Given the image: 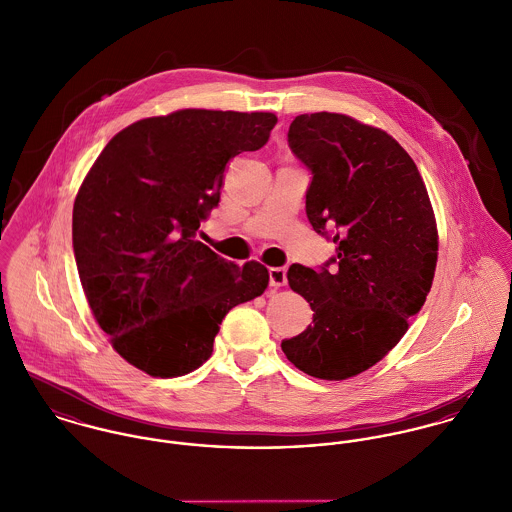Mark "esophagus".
<instances>
[{
	"label": "esophagus",
	"mask_w": 512,
	"mask_h": 512,
	"mask_svg": "<svg viewBox=\"0 0 512 512\" xmlns=\"http://www.w3.org/2000/svg\"><path fill=\"white\" fill-rule=\"evenodd\" d=\"M268 274H270V286H274V288L286 286V282H288V270L286 268H270Z\"/></svg>",
	"instance_id": "obj_1"
}]
</instances>
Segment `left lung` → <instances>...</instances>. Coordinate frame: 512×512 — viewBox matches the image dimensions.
Returning a JSON list of instances; mask_svg holds the SVG:
<instances>
[{
    "instance_id": "left-lung-1",
    "label": "left lung",
    "mask_w": 512,
    "mask_h": 512,
    "mask_svg": "<svg viewBox=\"0 0 512 512\" xmlns=\"http://www.w3.org/2000/svg\"><path fill=\"white\" fill-rule=\"evenodd\" d=\"M288 144L311 171L307 219L335 256L319 270L290 266L313 323L282 351L309 376L345 380L384 359L422 309L438 262L436 217L416 163L378 128L301 114Z\"/></svg>"
}]
</instances>
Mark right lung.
I'll use <instances>...</instances> for the list:
<instances>
[{"mask_svg":"<svg viewBox=\"0 0 512 512\" xmlns=\"http://www.w3.org/2000/svg\"><path fill=\"white\" fill-rule=\"evenodd\" d=\"M270 112L179 110L140 120L102 149L73 209L88 305L112 347L151 376L203 365L224 315L262 295L270 274L197 240L219 205L226 163L266 146Z\"/></svg>","mask_w":512,"mask_h":512,"instance_id":"add662e5","label":"right lung"}]
</instances>
